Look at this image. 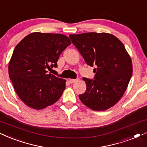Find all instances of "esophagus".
<instances>
[{
  "mask_svg": "<svg viewBox=\"0 0 147 147\" xmlns=\"http://www.w3.org/2000/svg\"><path fill=\"white\" fill-rule=\"evenodd\" d=\"M79 80V79H69V83H71V84H73V83L74 82H78V81Z\"/></svg>",
  "mask_w": 147,
  "mask_h": 147,
  "instance_id": "34e87169",
  "label": "esophagus"
}]
</instances>
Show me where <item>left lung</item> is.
I'll return each instance as SVG.
<instances>
[{"instance_id": "8db88e82", "label": "left lung", "mask_w": 147, "mask_h": 147, "mask_svg": "<svg viewBox=\"0 0 147 147\" xmlns=\"http://www.w3.org/2000/svg\"><path fill=\"white\" fill-rule=\"evenodd\" d=\"M69 37L86 64L96 66L95 80L82 78L86 89L79 95L80 99L95 111L109 109L123 97L133 71L131 59L123 43L106 32L71 34Z\"/></svg>"}]
</instances>
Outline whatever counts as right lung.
I'll return each instance as SVG.
<instances>
[{
	"instance_id": "1",
	"label": "right lung",
	"mask_w": 147,
	"mask_h": 147,
	"mask_svg": "<svg viewBox=\"0 0 147 147\" xmlns=\"http://www.w3.org/2000/svg\"><path fill=\"white\" fill-rule=\"evenodd\" d=\"M71 43L67 36L32 32L14 49L9 63V76L20 99L26 106L41 110L59 100L66 80L47 74L57 67L63 50Z\"/></svg>"
}]
</instances>
